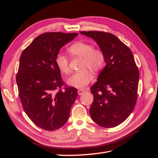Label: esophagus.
Instances as JSON below:
<instances>
[{"label":"esophagus","instance_id":"34e87169","mask_svg":"<svg viewBox=\"0 0 158 158\" xmlns=\"http://www.w3.org/2000/svg\"><path fill=\"white\" fill-rule=\"evenodd\" d=\"M85 91V89H78V91H77V93H78V94L79 95V96H81V95H82L83 93H84Z\"/></svg>","mask_w":158,"mask_h":158}]
</instances>
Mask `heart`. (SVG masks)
<instances>
[{"label": "heart", "instance_id": "obj_1", "mask_svg": "<svg viewBox=\"0 0 158 158\" xmlns=\"http://www.w3.org/2000/svg\"><path fill=\"white\" fill-rule=\"evenodd\" d=\"M72 56L82 57L81 71L73 73L67 80L70 85L77 88H84L92 79V75L88 70L97 73L102 69L105 64V56L98 49H93V47L86 43L78 42L74 43L68 49ZM56 64L58 69L64 74L70 71L69 58L63 53H58L56 58Z\"/></svg>", "mask_w": 158, "mask_h": 158}]
</instances>
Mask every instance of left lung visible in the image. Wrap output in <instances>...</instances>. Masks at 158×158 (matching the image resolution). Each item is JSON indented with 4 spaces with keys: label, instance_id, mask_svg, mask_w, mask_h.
Wrapping results in <instances>:
<instances>
[{
    "label": "left lung",
    "instance_id": "obj_1",
    "mask_svg": "<svg viewBox=\"0 0 158 158\" xmlns=\"http://www.w3.org/2000/svg\"><path fill=\"white\" fill-rule=\"evenodd\" d=\"M94 40L105 56L106 66L90 89L94 100L89 114L96 123L113 127L124 122L135 108L139 72L131 50L113 34L83 31Z\"/></svg>",
    "mask_w": 158,
    "mask_h": 158
}]
</instances>
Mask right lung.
Returning <instances> with one entry per match:
<instances>
[{
    "mask_svg": "<svg viewBox=\"0 0 158 158\" xmlns=\"http://www.w3.org/2000/svg\"><path fill=\"white\" fill-rule=\"evenodd\" d=\"M77 33L47 32L38 36L23 50L16 75L23 109L32 122L45 130L63 126L70 116L77 90L64 85L56 64L60 49Z\"/></svg>",
    "mask_w": 158,
    "mask_h": 158,
    "instance_id": "obj_1",
    "label": "right lung"
}]
</instances>
